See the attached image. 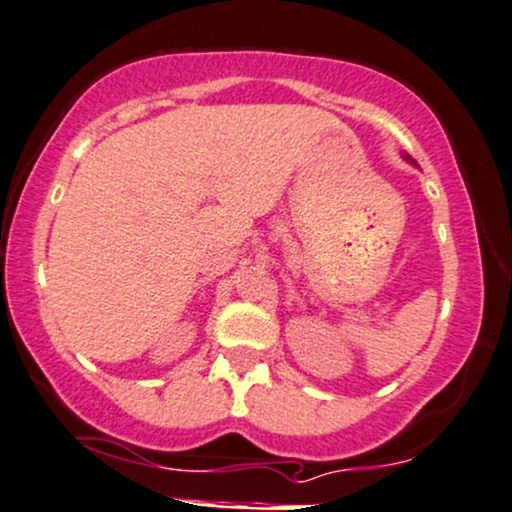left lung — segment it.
Listing matches in <instances>:
<instances>
[{
  "mask_svg": "<svg viewBox=\"0 0 512 512\" xmlns=\"http://www.w3.org/2000/svg\"><path fill=\"white\" fill-rule=\"evenodd\" d=\"M408 159H410V157H408ZM410 162H412V159H410ZM412 164H415V162H412Z\"/></svg>",
  "mask_w": 512,
  "mask_h": 512,
  "instance_id": "obj_1",
  "label": "left lung"
}]
</instances>
